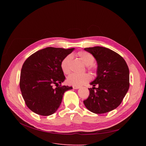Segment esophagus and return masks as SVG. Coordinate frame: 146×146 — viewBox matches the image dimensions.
I'll return each mask as SVG.
<instances>
[{"label":"esophagus","mask_w":146,"mask_h":146,"mask_svg":"<svg viewBox=\"0 0 146 146\" xmlns=\"http://www.w3.org/2000/svg\"><path fill=\"white\" fill-rule=\"evenodd\" d=\"M73 88L75 90H77L80 88V86H73Z\"/></svg>","instance_id":"esophagus-1"}]
</instances>
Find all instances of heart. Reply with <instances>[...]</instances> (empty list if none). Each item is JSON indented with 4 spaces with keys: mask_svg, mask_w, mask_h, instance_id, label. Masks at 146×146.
Returning a JSON list of instances; mask_svg holds the SVG:
<instances>
[{
    "mask_svg": "<svg viewBox=\"0 0 146 146\" xmlns=\"http://www.w3.org/2000/svg\"><path fill=\"white\" fill-rule=\"evenodd\" d=\"M78 56L83 63L86 66H90L94 63V58L93 56L85 51H81L78 53ZM72 60L71 55H68L63 58L61 63V68L65 74H69L70 64ZM91 80V76L87 73L82 74H71L67 78V82L69 85L74 86H81L89 82Z\"/></svg>",
    "mask_w": 146,
    "mask_h": 146,
    "instance_id": "heart-1",
    "label": "heart"
}]
</instances>
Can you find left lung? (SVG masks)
Masks as SVG:
<instances>
[{"mask_svg": "<svg viewBox=\"0 0 146 146\" xmlns=\"http://www.w3.org/2000/svg\"><path fill=\"white\" fill-rule=\"evenodd\" d=\"M97 61V76L90 83V95L83 101L86 108L96 114L116 108L129 89V69L122 57L110 48L96 46L85 48ZM98 86L96 88L95 86Z\"/></svg>", "mask_w": 146, "mask_h": 146, "instance_id": "obj_1", "label": "left lung"}]
</instances>
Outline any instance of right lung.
I'll use <instances>...</instances> for the list:
<instances>
[{"label": "right lung", "instance_id": "1", "mask_svg": "<svg viewBox=\"0 0 146 146\" xmlns=\"http://www.w3.org/2000/svg\"><path fill=\"white\" fill-rule=\"evenodd\" d=\"M75 49L48 47L39 50L25 61L20 77V89L27 107L41 116L56 111L64 92L72 86H58L65 80L61 61ZM55 84L57 87H52Z\"/></svg>", "mask_w": 146, "mask_h": 146}]
</instances>
